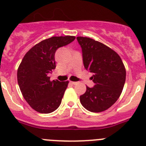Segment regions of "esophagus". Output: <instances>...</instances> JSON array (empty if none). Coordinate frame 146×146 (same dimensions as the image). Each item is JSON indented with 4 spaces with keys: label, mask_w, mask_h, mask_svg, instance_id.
I'll use <instances>...</instances> for the list:
<instances>
[{
    "label": "esophagus",
    "mask_w": 146,
    "mask_h": 146,
    "mask_svg": "<svg viewBox=\"0 0 146 146\" xmlns=\"http://www.w3.org/2000/svg\"><path fill=\"white\" fill-rule=\"evenodd\" d=\"M71 83H72V85H76V84H77V83H78V82H72V81H71Z\"/></svg>",
    "instance_id": "1"
}]
</instances>
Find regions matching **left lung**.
I'll use <instances>...</instances> for the list:
<instances>
[{
    "mask_svg": "<svg viewBox=\"0 0 146 146\" xmlns=\"http://www.w3.org/2000/svg\"><path fill=\"white\" fill-rule=\"evenodd\" d=\"M82 47L83 64L93 73L94 86H86L80 96L82 105L88 111L100 113L115 104L121 96L126 80V69L118 54L101 42L88 37L77 36Z\"/></svg>",
    "mask_w": 146,
    "mask_h": 146,
    "instance_id": "left-lung-1",
    "label": "left lung"
}]
</instances>
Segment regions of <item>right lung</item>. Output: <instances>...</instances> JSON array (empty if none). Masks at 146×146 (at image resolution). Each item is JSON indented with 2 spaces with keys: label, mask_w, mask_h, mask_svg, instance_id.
I'll return each instance as SVG.
<instances>
[{
  "label": "right lung",
  "mask_w": 146,
  "mask_h": 146,
  "mask_svg": "<svg viewBox=\"0 0 146 146\" xmlns=\"http://www.w3.org/2000/svg\"><path fill=\"white\" fill-rule=\"evenodd\" d=\"M75 39L73 36H52L33 46L27 52L17 69V81L23 97L40 113H50L60 106L69 81L50 80L48 74L55 69L58 48Z\"/></svg>",
  "instance_id": "obj_1"
}]
</instances>
